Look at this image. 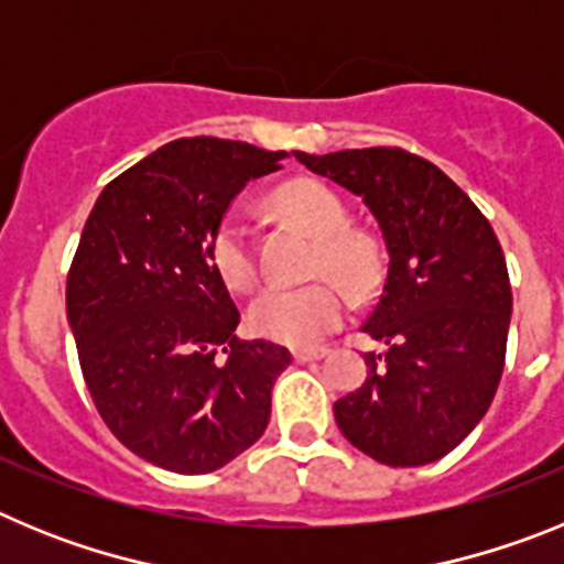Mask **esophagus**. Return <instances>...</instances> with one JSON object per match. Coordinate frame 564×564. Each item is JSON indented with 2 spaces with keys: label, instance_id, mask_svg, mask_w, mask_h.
I'll return each instance as SVG.
<instances>
[{
  "label": "esophagus",
  "instance_id": "34e87169",
  "mask_svg": "<svg viewBox=\"0 0 564 564\" xmlns=\"http://www.w3.org/2000/svg\"><path fill=\"white\" fill-rule=\"evenodd\" d=\"M327 350L325 347H313V350H293V361L296 364H311L318 361V358H325Z\"/></svg>",
  "mask_w": 564,
  "mask_h": 564
}]
</instances>
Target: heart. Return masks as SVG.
<instances>
[{
  "label": "heart",
  "mask_w": 564,
  "mask_h": 564,
  "mask_svg": "<svg viewBox=\"0 0 564 564\" xmlns=\"http://www.w3.org/2000/svg\"><path fill=\"white\" fill-rule=\"evenodd\" d=\"M273 206L285 220L316 237V273H330L350 293L372 291L378 279V253L370 237L350 231L344 200L325 183L311 177L288 181L273 192ZM212 265L231 291H248L257 282L248 228L228 214L214 228ZM347 299L333 282H311L302 288H268L248 307V330L265 341L288 347H313L341 325Z\"/></svg>",
  "instance_id": "b5f03b06"
}]
</instances>
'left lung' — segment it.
I'll return each instance as SVG.
<instances>
[{
    "label": "left lung",
    "instance_id": "obj_1",
    "mask_svg": "<svg viewBox=\"0 0 564 564\" xmlns=\"http://www.w3.org/2000/svg\"><path fill=\"white\" fill-rule=\"evenodd\" d=\"M361 194L390 265L361 330L367 381L333 403L347 441L387 466L449 455L495 401L506 367L511 282L491 223L435 163L401 147L293 152Z\"/></svg>",
    "mask_w": 564,
    "mask_h": 564
}]
</instances>
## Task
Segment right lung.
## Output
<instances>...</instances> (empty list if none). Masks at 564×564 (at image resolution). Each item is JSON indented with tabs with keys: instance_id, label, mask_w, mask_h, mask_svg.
<instances>
[{
	"instance_id": "1",
	"label": "right lung",
	"mask_w": 564,
	"mask_h": 564,
	"mask_svg": "<svg viewBox=\"0 0 564 564\" xmlns=\"http://www.w3.org/2000/svg\"><path fill=\"white\" fill-rule=\"evenodd\" d=\"M285 152L181 138L104 186L67 273V318L98 415L143 460L217 471L262 437L291 352L234 336L214 228Z\"/></svg>"
}]
</instances>
